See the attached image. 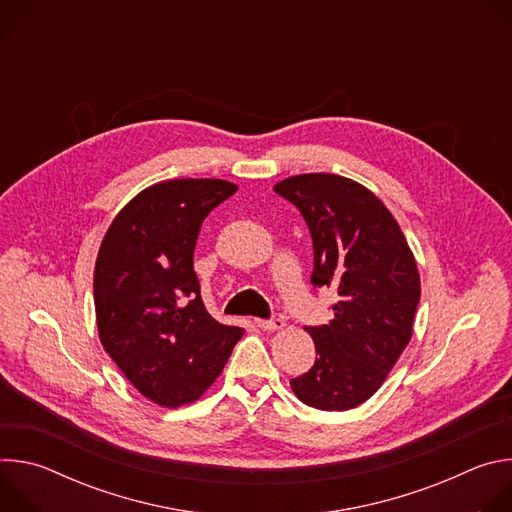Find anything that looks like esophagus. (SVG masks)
Segmentation results:
<instances>
[{"label":"esophagus","mask_w":512,"mask_h":512,"mask_svg":"<svg viewBox=\"0 0 512 512\" xmlns=\"http://www.w3.org/2000/svg\"><path fill=\"white\" fill-rule=\"evenodd\" d=\"M255 324L265 330V332H275V330H281L285 326V322L281 318H273V320H255Z\"/></svg>","instance_id":"1"}]
</instances>
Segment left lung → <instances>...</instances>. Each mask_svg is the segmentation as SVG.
Returning <instances> with one entry per match:
<instances>
[{
  "label": "left lung",
  "instance_id": "obj_1",
  "mask_svg": "<svg viewBox=\"0 0 512 512\" xmlns=\"http://www.w3.org/2000/svg\"><path fill=\"white\" fill-rule=\"evenodd\" d=\"M273 190L296 204L314 245L312 283L334 287V320L306 328L314 367L291 379L296 397L322 411L371 399L411 340L421 296L415 257L389 208L336 174L289 176Z\"/></svg>",
  "mask_w": 512,
  "mask_h": 512
}]
</instances>
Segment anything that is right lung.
Masks as SVG:
<instances>
[{
	"label": "right lung",
	"instance_id": "right-lung-1",
	"mask_svg": "<svg viewBox=\"0 0 512 512\" xmlns=\"http://www.w3.org/2000/svg\"><path fill=\"white\" fill-rule=\"evenodd\" d=\"M235 192L237 184L214 178L158 182L133 196L103 237L93 279L101 344L162 407L200 399L243 336L206 312L194 273L202 221Z\"/></svg>",
	"mask_w": 512,
	"mask_h": 512
}]
</instances>
